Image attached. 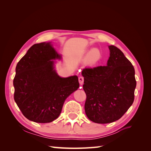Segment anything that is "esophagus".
Instances as JSON below:
<instances>
[{
	"mask_svg": "<svg viewBox=\"0 0 151 151\" xmlns=\"http://www.w3.org/2000/svg\"><path fill=\"white\" fill-rule=\"evenodd\" d=\"M79 82L81 85H83L84 83V77L83 76H79Z\"/></svg>",
	"mask_w": 151,
	"mask_h": 151,
	"instance_id": "esophagus-1",
	"label": "esophagus"
}]
</instances>
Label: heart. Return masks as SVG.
<instances>
[{
    "label": "heart",
    "instance_id": "obj_1",
    "mask_svg": "<svg viewBox=\"0 0 151 151\" xmlns=\"http://www.w3.org/2000/svg\"><path fill=\"white\" fill-rule=\"evenodd\" d=\"M101 58V54L99 50L98 49L91 50L88 53V61L90 64H96L97 63Z\"/></svg>",
    "mask_w": 151,
    "mask_h": 151
}]
</instances>
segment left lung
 <instances>
[{
  "label": "left lung",
  "mask_w": 151,
  "mask_h": 151,
  "mask_svg": "<svg viewBox=\"0 0 151 151\" xmlns=\"http://www.w3.org/2000/svg\"><path fill=\"white\" fill-rule=\"evenodd\" d=\"M106 66L85 68L83 89L86 94L85 112L97 123L119 120L133 104L136 87L135 69L117 47L109 46Z\"/></svg>",
  "instance_id": "left-lung-1"
}]
</instances>
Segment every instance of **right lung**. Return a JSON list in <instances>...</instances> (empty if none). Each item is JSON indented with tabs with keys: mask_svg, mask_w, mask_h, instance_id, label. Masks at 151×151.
Here are the masks:
<instances>
[{
	"mask_svg": "<svg viewBox=\"0 0 151 151\" xmlns=\"http://www.w3.org/2000/svg\"><path fill=\"white\" fill-rule=\"evenodd\" d=\"M60 55L50 43L35 44L17 63L14 78V98L23 115L36 123L57 119L66 98L79 88L76 76L63 78L52 60Z\"/></svg>",
	"mask_w": 151,
	"mask_h": 151,
	"instance_id": "right-lung-1",
	"label": "right lung"
}]
</instances>
